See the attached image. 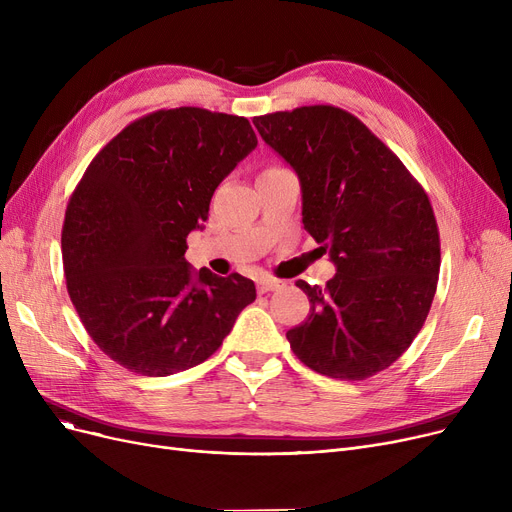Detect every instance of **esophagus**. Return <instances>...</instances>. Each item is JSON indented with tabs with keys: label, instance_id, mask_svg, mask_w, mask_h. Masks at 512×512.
Here are the masks:
<instances>
[{
	"label": "esophagus",
	"instance_id": "esophagus-1",
	"mask_svg": "<svg viewBox=\"0 0 512 512\" xmlns=\"http://www.w3.org/2000/svg\"><path fill=\"white\" fill-rule=\"evenodd\" d=\"M282 286V280H278V278H270V276H265V278H261L259 280V284H257V288H259V292L263 294V292H270V290H276V288H280Z\"/></svg>",
	"mask_w": 512,
	"mask_h": 512
}]
</instances>
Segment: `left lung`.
<instances>
[{
    "label": "left lung",
    "instance_id": "left-lung-1",
    "mask_svg": "<svg viewBox=\"0 0 512 512\" xmlns=\"http://www.w3.org/2000/svg\"><path fill=\"white\" fill-rule=\"evenodd\" d=\"M253 124L299 174L305 230L336 265L324 288L297 280L311 311L286 332L292 353L328 378H371L407 351L432 307V203L396 153L340 107L303 105Z\"/></svg>",
    "mask_w": 512,
    "mask_h": 512
}]
</instances>
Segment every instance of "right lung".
<instances>
[{
  "mask_svg": "<svg viewBox=\"0 0 512 512\" xmlns=\"http://www.w3.org/2000/svg\"><path fill=\"white\" fill-rule=\"evenodd\" d=\"M255 147L242 116L157 110L118 132L76 184L66 288L93 342L128 371L164 378L203 363L255 301L253 280L195 274L184 259L213 191Z\"/></svg>",
  "mask_w": 512,
  "mask_h": 512,
  "instance_id": "add662e5",
  "label": "right lung"
}]
</instances>
